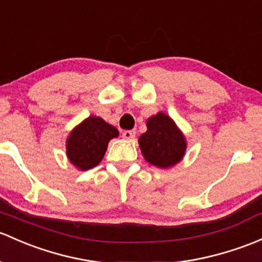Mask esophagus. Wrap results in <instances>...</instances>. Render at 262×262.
Instances as JSON below:
<instances>
[{
	"label": "esophagus",
	"instance_id": "1",
	"mask_svg": "<svg viewBox=\"0 0 262 262\" xmlns=\"http://www.w3.org/2000/svg\"><path fill=\"white\" fill-rule=\"evenodd\" d=\"M136 137V130H124L123 138L124 139H133Z\"/></svg>",
	"mask_w": 262,
	"mask_h": 262
}]
</instances>
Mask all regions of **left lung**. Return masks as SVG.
I'll use <instances>...</instances> for the list:
<instances>
[{
	"mask_svg": "<svg viewBox=\"0 0 262 262\" xmlns=\"http://www.w3.org/2000/svg\"><path fill=\"white\" fill-rule=\"evenodd\" d=\"M138 142L145 161L158 168H170L180 163L187 148L183 133L172 118L162 112L147 120V132Z\"/></svg>",
	"mask_w": 262,
	"mask_h": 262,
	"instance_id": "obj_1",
	"label": "left lung"
}]
</instances>
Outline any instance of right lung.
<instances>
[{
    "label": "right lung",
    "mask_w": 262,
    "mask_h": 262,
    "mask_svg": "<svg viewBox=\"0 0 262 262\" xmlns=\"http://www.w3.org/2000/svg\"><path fill=\"white\" fill-rule=\"evenodd\" d=\"M119 132L100 117L86 118L73 129L66 140V156L78 169L88 170L103 159L110 139Z\"/></svg>",
    "instance_id": "right-lung-1"
}]
</instances>
